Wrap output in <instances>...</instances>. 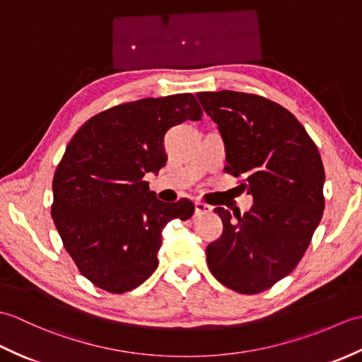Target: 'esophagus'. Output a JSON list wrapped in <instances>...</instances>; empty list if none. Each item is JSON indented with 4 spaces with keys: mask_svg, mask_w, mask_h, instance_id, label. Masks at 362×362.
<instances>
[{
    "mask_svg": "<svg viewBox=\"0 0 362 362\" xmlns=\"http://www.w3.org/2000/svg\"><path fill=\"white\" fill-rule=\"evenodd\" d=\"M194 206H196V216H202V214H209L211 213V206L209 204H204L201 201H196L194 202Z\"/></svg>",
    "mask_w": 362,
    "mask_h": 362,
    "instance_id": "1",
    "label": "esophagus"
}]
</instances>
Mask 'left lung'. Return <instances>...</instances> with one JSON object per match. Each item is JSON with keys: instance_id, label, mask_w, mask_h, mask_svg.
Listing matches in <instances>:
<instances>
[{"instance_id": "8db88e82", "label": "left lung", "mask_w": 362, "mask_h": 362, "mask_svg": "<svg viewBox=\"0 0 362 362\" xmlns=\"http://www.w3.org/2000/svg\"><path fill=\"white\" fill-rule=\"evenodd\" d=\"M226 143V173L241 177L252 209L222 219L206 247L214 279L240 294L266 291L294 271L325 209V171L317 146L289 110L241 91L196 95Z\"/></svg>"}]
</instances>
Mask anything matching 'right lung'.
Returning a JSON list of instances; mask_svg holds the SVG:
<instances>
[{
  "label": "right lung",
  "instance_id": "obj_1",
  "mask_svg": "<svg viewBox=\"0 0 362 362\" xmlns=\"http://www.w3.org/2000/svg\"><path fill=\"white\" fill-rule=\"evenodd\" d=\"M201 118L191 93L144 98L95 115L68 143L52 179L51 216L95 286L112 294L140 286L158 266L163 227L193 216L189 199L158 201L144 175L166 165L168 130Z\"/></svg>",
  "mask_w": 362,
  "mask_h": 362
}]
</instances>
